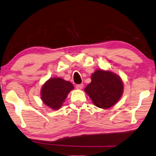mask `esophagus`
Segmentation results:
<instances>
[{
  "label": "esophagus",
  "instance_id": "obj_1",
  "mask_svg": "<svg viewBox=\"0 0 156 156\" xmlns=\"http://www.w3.org/2000/svg\"><path fill=\"white\" fill-rule=\"evenodd\" d=\"M76 89H78V90H82L83 87V84H79V85H77L76 86Z\"/></svg>",
  "mask_w": 156,
  "mask_h": 156
}]
</instances>
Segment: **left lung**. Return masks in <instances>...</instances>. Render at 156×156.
I'll list each match as a JSON object with an SVG mask.
<instances>
[{
  "label": "left lung",
  "mask_w": 156,
  "mask_h": 156,
  "mask_svg": "<svg viewBox=\"0 0 156 156\" xmlns=\"http://www.w3.org/2000/svg\"><path fill=\"white\" fill-rule=\"evenodd\" d=\"M91 83L85 88L96 107L108 109L117 103L123 94V81L110 71L98 69L91 76Z\"/></svg>",
  "instance_id": "obj_1"
}]
</instances>
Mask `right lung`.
Listing matches in <instances>:
<instances>
[{
  "instance_id": "1",
  "label": "right lung",
  "mask_w": 156,
  "mask_h": 156,
  "mask_svg": "<svg viewBox=\"0 0 156 156\" xmlns=\"http://www.w3.org/2000/svg\"><path fill=\"white\" fill-rule=\"evenodd\" d=\"M73 88V85L69 81L61 78H52L48 79L41 87V98L44 104L51 109L58 110Z\"/></svg>"
}]
</instances>
